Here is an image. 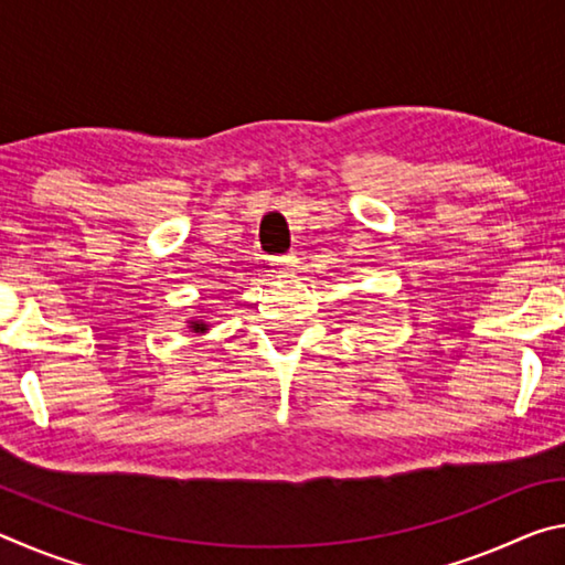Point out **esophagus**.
<instances>
[{"label":"esophagus","instance_id":"34e87169","mask_svg":"<svg viewBox=\"0 0 565 565\" xmlns=\"http://www.w3.org/2000/svg\"><path fill=\"white\" fill-rule=\"evenodd\" d=\"M296 264H299V259H296L294 252L281 254V256H276V259H274V266H279V269H294Z\"/></svg>","mask_w":565,"mask_h":565}]
</instances>
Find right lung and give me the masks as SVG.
Listing matches in <instances>:
<instances>
[{"label":"right lung","instance_id":"1","mask_svg":"<svg viewBox=\"0 0 565 565\" xmlns=\"http://www.w3.org/2000/svg\"><path fill=\"white\" fill-rule=\"evenodd\" d=\"M191 329H194V331H206V323H191Z\"/></svg>","mask_w":565,"mask_h":565}]
</instances>
